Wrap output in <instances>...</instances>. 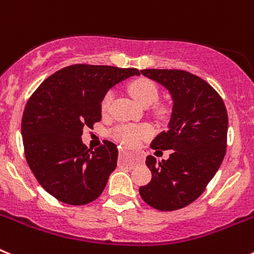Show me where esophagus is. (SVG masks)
Here are the masks:
<instances>
[{
  "label": "esophagus",
  "instance_id": "1",
  "mask_svg": "<svg viewBox=\"0 0 254 254\" xmlns=\"http://www.w3.org/2000/svg\"><path fill=\"white\" fill-rule=\"evenodd\" d=\"M121 156H122V155H125L126 154V151L125 150H121ZM132 161H133V163H138V161H140V156H138V155H133V156H132Z\"/></svg>",
  "mask_w": 254,
  "mask_h": 254
}]
</instances>
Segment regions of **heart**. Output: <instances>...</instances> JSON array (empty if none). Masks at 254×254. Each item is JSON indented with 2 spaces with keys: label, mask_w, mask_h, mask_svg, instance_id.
<instances>
[{
  "label": "heart",
  "mask_w": 254,
  "mask_h": 254,
  "mask_svg": "<svg viewBox=\"0 0 254 254\" xmlns=\"http://www.w3.org/2000/svg\"><path fill=\"white\" fill-rule=\"evenodd\" d=\"M128 91L134 99L137 100L140 104L142 105H151L154 104L156 100L159 99V89L154 81H151L150 78L141 77L137 80H133L129 82ZM112 103V93L105 94L103 96L102 102H100V111L103 114L108 113L109 107ZM155 113L161 116L165 113V107L161 104L155 105L154 108ZM152 134L151 127L146 125H120L117 126L116 128L111 132V136L114 140L120 141V142L125 143V145H136L140 142L141 140L150 137Z\"/></svg>",
  "instance_id": "heart-1"
}]
</instances>
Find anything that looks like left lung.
<instances>
[{
  "label": "left lung",
  "mask_w": 254,
  "mask_h": 254,
  "mask_svg": "<svg viewBox=\"0 0 254 254\" xmlns=\"http://www.w3.org/2000/svg\"><path fill=\"white\" fill-rule=\"evenodd\" d=\"M173 96L169 128L152 140L151 149L173 150L168 160L149 155V185L140 187L147 205L160 211L183 208L196 201L224 160L228 112L214 87L183 69H141Z\"/></svg>",
  "instance_id": "1"
}]
</instances>
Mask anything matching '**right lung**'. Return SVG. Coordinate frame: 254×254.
<instances>
[{
	"mask_svg": "<svg viewBox=\"0 0 254 254\" xmlns=\"http://www.w3.org/2000/svg\"><path fill=\"white\" fill-rule=\"evenodd\" d=\"M133 75L140 71L72 64L46 78L29 98L21 121L26 161L39 185L61 202L86 205L104 190L118 150L108 140L87 149L82 128L100 122L103 96Z\"/></svg>",
	"mask_w": 254,
	"mask_h": 254,
	"instance_id": "add662e5",
	"label": "right lung"
}]
</instances>
